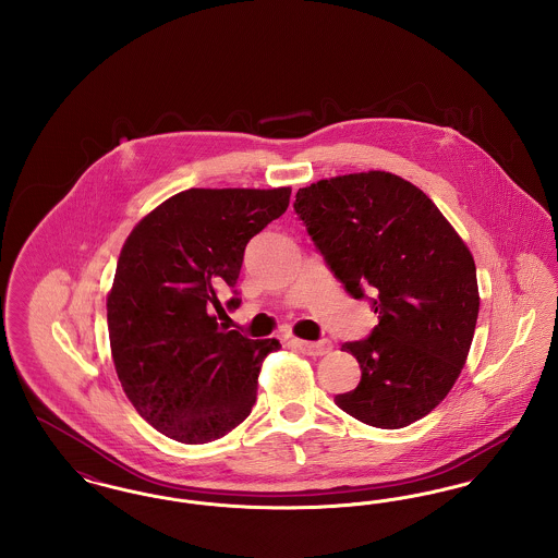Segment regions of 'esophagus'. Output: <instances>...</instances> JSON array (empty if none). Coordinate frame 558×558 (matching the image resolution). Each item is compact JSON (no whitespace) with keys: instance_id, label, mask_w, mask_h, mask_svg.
<instances>
[{"instance_id":"34e87169","label":"esophagus","mask_w":558,"mask_h":558,"mask_svg":"<svg viewBox=\"0 0 558 558\" xmlns=\"http://www.w3.org/2000/svg\"><path fill=\"white\" fill-rule=\"evenodd\" d=\"M292 345L296 347V349H301V351H303V353H307V355H314V357H318V355H326V353H330V351H332V343H330V341H318V343H312V341L294 339V341H292Z\"/></svg>"}]
</instances>
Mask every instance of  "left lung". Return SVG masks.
I'll return each mask as SVG.
<instances>
[{
  "instance_id": "left-lung-1",
  "label": "left lung",
  "mask_w": 558,
  "mask_h": 558,
  "mask_svg": "<svg viewBox=\"0 0 558 558\" xmlns=\"http://www.w3.org/2000/svg\"><path fill=\"white\" fill-rule=\"evenodd\" d=\"M294 213L345 291L368 299L378 316L368 339L341 347L362 378L335 403L378 428L421 421L450 393L473 343L478 289L469 246L421 187L387 171L299 187Z\"/></svg>"
}]
</instances>
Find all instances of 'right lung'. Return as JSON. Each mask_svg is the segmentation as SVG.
<instances>
[{"label": "right lung", "mask_w": 558, "mask_h": 558, "mask_svg": "<svg viewBox=\"0 0 558 558\" xmlns=\"http://www.w3.org/2000/svg\"><path fill=\"white\" fill-rule=\"evenodd\" d=\"M291 187H190L148 213L125 240L108 292L112 362L137 414L169 439L209 444L255 405L257 378L280 341L219 326L217 291L240 305L248 240L289 207Z\"/></svg>", "instance_id": "1"}]
</instances>
